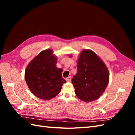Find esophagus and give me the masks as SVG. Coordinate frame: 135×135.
<instances>
[{
  "instance_id": "1",
  "label": "esophagus",
  "mask_w": 135,
  "mask_h": 135,
  "mask_svg": "<svg viewBox=\"0 0 135 135\" xmlns=\"http://www.w3.org/2000/svg\"><path fill=\"white\" fill-rule=\"evenodd\" d=\"M71 80V77L70 76H69L68 78H66V80L67 81H70Z\"/></svg>"
}]
</instances>
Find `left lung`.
<instances>
[{
  "label": "left lung",
  "instance_id": "1",
  "mask_svg": "<svg viewBox=\"0 0 135 135\" xmlns=\"http://www.w3.org/2000/svg\"><path fill=\"white\" fill-rule=\"evenodd\" d=\"M77 64V74L71 80L76 96L86 103L99 99L109 81L106 65L95 52L86 49L80 52Z\"/></svg>",
  "mask_w": 135,
  "mask_h": 135
}]
</instances>
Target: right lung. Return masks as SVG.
Returning a JSON list of instances; mask_svg holds the SVG:
<instances>
[{
	"mask_svg": "<svg viewBox=\"0 0 135 135\" xmlns=\"http://www.w3.org/2000/svg\"><path fill=\"white\" fill-rule=\"evenodd\" d=\"M57 57L51 49L40 52L28 64L25 79L35 96L44 100H51L61 91L66 82L62 76V69L56 67Z\"/></svg>",
	"mask_w": 135,
	"mask_h": 135,
	"instance_id": "obj_1",
	"label": "right lung"
}]
</instances>
